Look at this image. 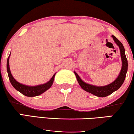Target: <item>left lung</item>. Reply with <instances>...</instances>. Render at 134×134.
Listing matches in <instances>:
<instances>
[{"label": "left lung", "instance_id": "1", "mask_svg": "<svg viewBox=\"0 0 134 134\" xmlns=\"http://www.w3.org/2000/svg\"><path fill=\"white\" fill-rule=\"evenodd\" d=\"M112 36L115 42H116V44L119 47L122 60V68L121 71H120V75H118L117 78L114 82L109 84V85L103 87H98L90 85V84H87L84 81H82L80 77L78 76V75L75 71H74L75 74L76 75L77 81H78L79 84L81 87L82 89L99 97H107V96L112 93L116 91V90H118L124 82V81L126 78V73H127V60L126 57L125 50H124L123 44L115 36L113 35Z\"/></svg>", "mask_w": 134, "mask_h": 134}]
</instances>
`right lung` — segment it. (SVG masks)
Segmentation results:
<instances>
[{
	"mask_svg": "<svg viewBox=\"0 0 134 134\" xmlns=\"http://www.w3.org/2000/svg\"><path fill=\"white\" fill-rule=\"evenodd\" d=\"M9 58H10V56H8L7 63V71H8L9 80H10L12 86L15 88V89L20 92L22 94L27 96V97H36V96H38L44 93V92H46L47 90H48L52 86L55 74H54L53 76H52V78H51V80L48 82L44 84H42V85L36 86H27L18 82L16 80H15V79L13 78L11 73L10 66H9Z\"/></svg>",
	"mask_w": 134,
	"mask_h": 134,
	"instance_id": "right-lung-1",
	"label": "right lung"
}]
</instances>
